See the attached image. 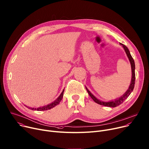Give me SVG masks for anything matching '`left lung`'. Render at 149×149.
Instances as JSON below:
<instances>
[{
  "label": "left lung",
  "instance_id": "left-lung-1",
  "mask_svg": "<svg viewBox=\"0 0 149 149\" xmlns=\"http://www.w3.org/2000/svg\"><path fill=\"white\" fill-rule=\"evenodd\" d=\"M120 45L122 46V47L123 48L126 54H127V55L128 56V58L130 60V62L131 63V72H132V77H131V84L130 85L128 88V89H127V91L122 95L120 96L119 98H116L114 100H111L110 101H102L101 100H98L97 98H96L92 93H91L90 91L88 90V89L85 86L86 89L87 91V92L88 93V94L89 95V96L92 98V99L96 102V103L102 105V106H107V107H115L119 105H120V104H122V102L127 99L129 95L131 94V93L132 92V91L134 89V84H135V63H134V60L132 58V57L130 54V52L129 51V49H128V48L126 47V46L123 44L120 43Z\"/></svg>",
  "mask_w": 149,
  "mask_h": 149
}]
</instances>
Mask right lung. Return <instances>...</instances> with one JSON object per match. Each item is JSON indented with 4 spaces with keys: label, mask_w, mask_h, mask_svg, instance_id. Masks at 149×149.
<instances>
[{
    "label": "right lung",
    "mask_w": 149,
    "mask_h": 149,
    "mask_svg": "<svg viewBox=\"0 0 149 149\" xmlns=\"http://www.w3.org/2000/svg\"><path fill=\"white\" fill-rule=\"evenodd\" d=\"M64 89L63 90L62 93H61V94L60 95V96L57 98L54 101H53L52 102H51V103L47 105V106H43V107H38V108H32V107H29V106H26L27 107H28L29 109H31L32 110H38V111H42V110H49V109H52L53 107H55L56 106L58 105L60 102L61 101L63 97V94H64Z\"/></svg>",
    "instance_id": "obj_1"
}]
</instances>
